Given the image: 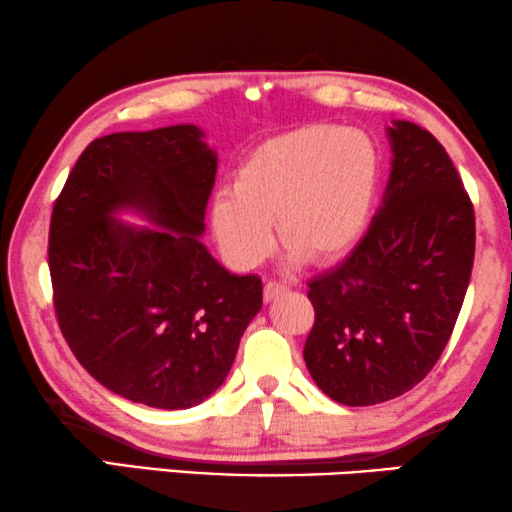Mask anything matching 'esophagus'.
<instances>
[{"instance_id": "1", "label": "esophagus", "mask_w": 512, "mask_h": 512, "mask_svg": "<svg viewBox=\"0 0 512 512\" xmlns=\"http://www.w3.org/2000/svg\"><path fill=\"white\" fill-rule=\"evenodd\" d=\"M287 292V285L283 283H276V280H266L264 283V301H273L278 299L280 294Z\"/></svg>"}]
</instances>
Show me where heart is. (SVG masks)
I'll return each mask as SVG.
<instances>
[{"label": "heart", "instance_id": "b5f03b06", "mask_svg": "<svg viewBox=\"0 0 512 512\" xmlns=\"http://www.w3.org/2000/svg\"><path fill=\"white\" fill-rule=\"evenodd\" d=\"M378 185L380 153L369 134L334 125L292 129L250 150L232 192L215 194L213 236L236 269L271 253V222L292 259L336 262L362 239Z\"/></svg>", "mask_w": 512, "mask_h": 512}]
</instances>
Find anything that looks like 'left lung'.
Listing matches in <instances>:
<instances>
[{
    "label": "left lung",
    "instance_id": "1",
    "mask_svg": "<svg viewBox=\"0 0 512 512\" xmlns=\"http://www.w3.org/2000/svg\"><path fill=\"white\" fill-rule=\"evenodd\" d=\"M387 139L392 169L369 232L308 283L304 359L343 406L401 397L434 369L473 269L475 215L450 155L408 120H392Z\"/></svg>",
    "mask_w": 512,
    "mask_h": 512
}]
</instances>
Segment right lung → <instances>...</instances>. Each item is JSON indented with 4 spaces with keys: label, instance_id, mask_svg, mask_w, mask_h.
I'll return each mask as SVG.
<instances>
[{
    "label": "right lung",
    "instance_id": "right-lung-1",
    "mask_svg": "<svg viewBox=\"0 0 512 512\" xmlns=\"http://www.w3.org/2000/svg\"><path fill=\"white\" fill-rule=\"evenodd\" d=\"M215 171L197 125L109 134L78 157L50 218L55 313L71 352L106 390L150 408L211 397L262 308V280L229 273L201 243Z\"/></svg>",
    "mask_w": 512,
    "mask_h": 512
}]
</instances>
